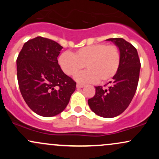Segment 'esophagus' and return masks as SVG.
Masks as SVG:
<instances>
[{
  "instance_id": "esophagus-1",
  "label": "esophagus",
  "mask_w": 159,
  "mask_h": 159,
  "mask_svg": "<svg viewBox=\"0 0 159 159\" xmlns=\"http://www.w3.org/2000/svg\"><path fill=\"white\" fill-rule=\"evenodd\" d=\"M77 88H79V89H81V88H83L84 86V84H81V83H78L77 84Z\"/></svg>"
}]
</instances>
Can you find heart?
<instances>
[{
  "mask_svg": "<svg viewBox=\"0 0 159 159\" xmlns=\"http://www.w3.org/2000/svg\"><path fill=\"white\" fill-rule=\"evenodd\" d=\"M121 54L115 45L96 44L77 50L74 54L64 52L59 56L61 69L68 76H73L85 65L88 70L78 74L75 79L81 82H106L118 72Z\"/></svg>",
  "mask_w": 159,
  "mask_h": 159,
  "instance_id": "b5f03b06",
  "label": "heart"
}]
</instances>
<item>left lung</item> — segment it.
<instances>
[{
    "mask_svg": "<svg viewBox=\"0 0 159 159\" xmlns=\"http://www.w3.org/2000/svg\"><path fill=\"white\" fill-rule=\"evenodd\" d=\"M121 54L119 69L107 89L95 87V94L88 103L94 113L103 118H114L121 115L131 103L139 79L141 64L138 51L123 38H109Z\"/></svg>",
    "mask_w": 159,
    "mask_h": 159,
    "instance_id": "obj_1",
    "label": "left lung"
}]
</instances>
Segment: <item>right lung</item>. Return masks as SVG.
Instances as JSON below:
<instances>
[{"label": "right lung", "instance_id": "right-lung-1", "mask_svg": "<svg viewBox=\"0 0 159 159\" xmlns=\"http://www.w3.org/2000/svg\"><path fill=\"white\" fill-rule=\"evenodd\" d=\"M63 48L48 38L37 37L24 44L17 59V76L22 97L38 115L52 117L63 111L76 89L57 57Z\"/></svg>", "mask_w": 159, "mask_h": 159}]
</instances>
